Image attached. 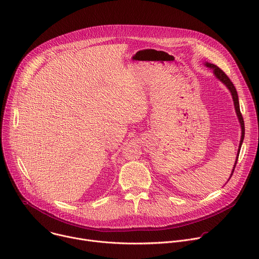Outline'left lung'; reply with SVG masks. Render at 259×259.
Here are the masks:
<instances>
[{
    "mask_svg": "<svg viewBox=\"0 0 259 259\" xmlns=\"http://www.w3.org/2000/svg\"><path fill=\"white\" fill-rule=\"evenodd\" d=\"M205 66L209 67L210 69H212L213 71V75L215 76V78L217 80H219L221 83H223L228 89L229 91L231 92V95H232V98H233V101H234V106H235V110H236V114H237V117H238V120H239V123H240V126H241V139H240V144H239V149H238V153H237V157H236V161H235V165H234V168H233V171L231 173V176L229 178V180L231 179L233 173H234V170H235V167L237 165V161H238V158H239V154H240V150H241V146H242V143H243V140H244V136H245V126H244V120H243V117L241 115V112H240V104H239V97H238V93H237V90L234 86V84L232 83V81L229 79V77L226 75V73L221 70L218 66H216L215 64L213 63H209V62H205L204 63Z\"/></svg>",
    "mask_w": 259,
    "mask_h": 259,
    "instance_id": "8db88e82",
    "label": "left lung"
}]
</instances>
